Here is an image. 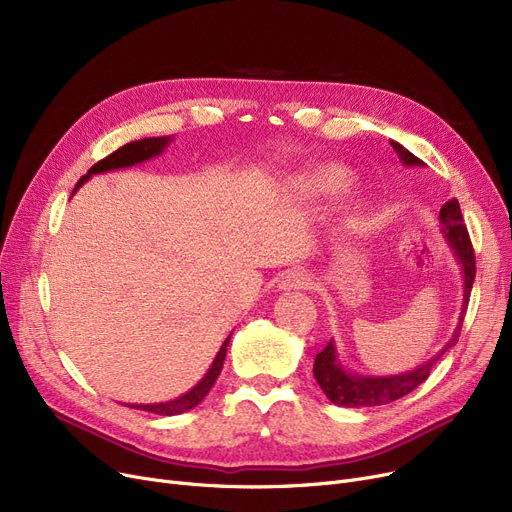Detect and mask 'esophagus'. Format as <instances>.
I'll list each match as a JSON object with an SVG mask.
<instances>
[{"label": "esophagus", "mask_w": 512, "mask_h": 512, "mask_svg": "<svg viewBox=\"0 0 512 512\" xmlns=\"http://www.w3.org/2000/svg\"><path fill=\"white\" fill-rule=\"evenodd\" d=\"M311 286H313V280L303 270H290L280 280V290H301V288H311Z\"/></svg>", "instance_id": "obj_1"}]
</instances>
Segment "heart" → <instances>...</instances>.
<instances>
[{"label": "heart", "instance_id": "obj_1", "mask_svg": "<svg viewBox=\"0 0 512 512\" xmlns=\"http://www.w3.org/2000/svg\"><path fill=\"white\" fill-rule=\"evenodd\" d=\"M299 184L309 193L315 195H332L342 193L351 186V176H348L338 166H319L311 172H305L299 176Z\"/></svg>", "mask_w": 512, "mask_h": 512}]
</instances>
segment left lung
<instances>
[{"label":"left lung","mask_w":512,"mask_h":512,"mask_svg":"<svg viewBox=\"0 0 512 512\" xmlns=\"http://www.w3.org/2000/svg\"><path fill=\"white\" fill-rule=\"evenodd\" d=\"M390 145L396 151L398 159L402 161V166H407V168H413V166L423 168L425 166L419 157H415L409 149H405L400 143L390 141ZM440 222H442V236L452 251V257L456 259V263H459L461 278H463V305H461V313H459V324H456L452 338L423 365H417L411 371L396 373V375L353 373L351 369L344 367V363L340 361L338 351H336V342L330 340L324 351L317 353V357H315L313 375H315L319 388L324 390V394L334 402V405L348 407V409L380 407V405H388V402H394L402 396H407L409 392H413L417 386H421L429 378V373H432V369L440 361V357L448 351V348H452L456 344V340H459L461 324H463L465 309L469 303V294H471L473 280H475V257H473V247H471L467 228L463 224V213H461L459 201L450 199L448 203L442 205Z\"/></svg>","instance_id":"left-lung-1"}]
</instances>
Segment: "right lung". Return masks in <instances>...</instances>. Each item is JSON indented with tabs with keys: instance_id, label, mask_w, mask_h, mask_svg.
<instances>
[{
	"instance_id": "right-lung-1",
	"label": "right lung",
	"mask_w": 512,
	"mask_h": 512,
	"mask_svg": "<svg viewBox=\"0 0 512 512\" xmlns=\"http://www.w3.org/2000/svg\"><path fill=\"white\" fill-rule=\"evenodd\" d=\"M174 141V137L170 134V137H147V139H141V141H132V143H126L124 147H120L118 151H114L112 155H107L105 159L97 161V164L80 178L76 182V188L72 191V195L78 191L80 186H83L85 182H89L95 174H103V172H114V170H122V168H130V166H137V164H143V161L147 159H153L157 155L164 153L170 143ZM230 338L232 334L224 340V344L220 346L218 355H215L213 363L209 365V369L205 371L203 378L180 396L172 398V400H166V402H149V405H126V407H132V409H141V411H147V413H153V415H164V417H172V415H180V413H186L195 409L199 402L207 396V392L211 390V386L215 384V380H218V375L224 367V359H226V351H228V344H230Z\"/></svg>"
}]
</instances>
